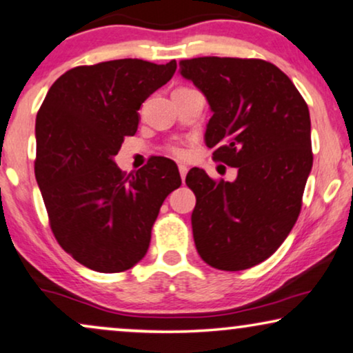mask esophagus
Returning <instances> with one entry per match:
<instances>
[{"mask_svg": "<svg viewBox=\"0 0 353 353\" xmlns=\"http://www.w3.org/2000/svg\"><path fill=\"white\" fill-rule=\"evenodd\" d=\"M179 172H181L182 181H184V179H185V176H187V172H189V168H187L185 164H179Z\"/></svg>", "mask_w": 353, "mask_h": 353, "instance_id": "1", "label": "esophagus"}]
</instances>
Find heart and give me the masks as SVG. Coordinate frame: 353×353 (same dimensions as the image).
I'll use <instances>...</instances> for the list:
<instances>
[{
	"label": "heart",
	"mask_w": 353,
	"mask_h": 353,
	"mask_svg": "<svg viewBox=\"0 0 353 353\" xmlns=\"http://www.w3.org/2000/svg\"><path fill=\"white\" fill-rule=\"evenodd\" d=\"M171 153L176 158H185L187 157V150L182 147V145H174V147H171Z\"/></svg>",
	"instance_id": "1"
}]
</instances>
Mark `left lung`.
<instances>
[{"instance_id":"obj_1","label":"left lung","mask_w":353,"mask_h":353,"mask_svg":"<svg viewBox=\"0 0 353 353\" xmlns=\"http://www.w3.org/2000/svg\"><path fill=\"white\" fill-rule=\"evenodd\" d=\"M179 74L213 112L206 147L237 168L234 182H214L200 168L187 174L196 196V252L218 270H247L278 250L299 218L313 164L308 106L288 75L263 59H185Z\"/></svg>"}]
</instances>
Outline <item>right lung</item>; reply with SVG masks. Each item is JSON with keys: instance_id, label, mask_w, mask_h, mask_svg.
<instances>
[{"instance_id": "add662e5", "label": "right lung", "mask_w": 353, "mask_h": 353, "mask_svg": "<svg viewBox=\"0 0 353 353\" xmlns=\"http://www.w3.org/2000/svg\"><path fill=\"white\" fill-rule=\"evenodd\" d=\"M176 61L114 59L79 65L46 93L35 122V177L59 245L81 265L119 272L142 260L177 164L157 157L137 172L114 163L137 132L142 103L171 81Z\"/></svg>"}]
</instances>
